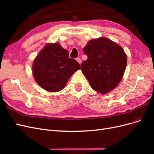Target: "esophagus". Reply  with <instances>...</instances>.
I'll return each mask as SVG.
<instances>
[{"label": "esophagus", "instance_id": "esophagus-1", "mask_svg": "<svg viewBox=\"0 0 154 154\" xmlns=\"http://www.w3.org/2000/svg\"><path fill=\"white\" fill-rule=\"evenodd\" d=\"M76 60H77V62H78L79 63H80V64L82 63V60H81V58H76Z\"/></svg>", "mask_w": 154, "mask_h": 154}]
</instances>
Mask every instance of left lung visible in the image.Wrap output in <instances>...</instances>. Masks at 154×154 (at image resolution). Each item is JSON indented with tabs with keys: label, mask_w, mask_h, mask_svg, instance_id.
<instances>
[{
	"label": "left lung",
	"mask_w": 154,
	"mask_h": 154,
	"mask_svg": "<svg viewBox=\"0 0 154 154\" xmlns=\"http://www.w3.org/2000/svg\"><path fill=\"white\" fill-rule=\"evenodd\" d=\"M87 60L82 71L94 91L106 94L122 80L127 66L123 48L110 40L101 37L91 40L83 49Z\"/></svg>",
	"instance_id": "1"
}]
</instances>
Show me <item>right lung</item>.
<instances>
[{"label":"right lung","instance_id":"1","mask_svg":"<svg viewBox=\"0 0 154 154\" xmlns=\"http://www.w3.org/2000/svg\"><path fill=\"white\" fill-rule=\"evenodd\" d=\"M81 68L69 51L59 44H49L41 50L32 65L36 83L45 90L58 92L66 86L72 74Z\"/></svg>","mask_w":154,"mask_h":154}]
</instances>
